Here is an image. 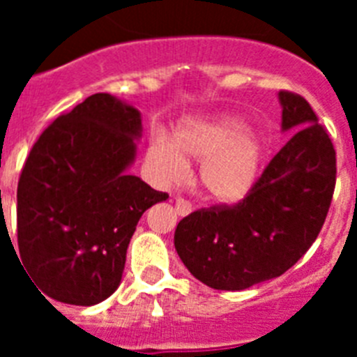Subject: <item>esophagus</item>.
<instances>
[{"instance_id": "34e87169", "label": "esophagus", "mask_w": 357, "mask_h": 357, "mask_svg": "<svg viewBox=\"0 0 357 357\" xmlns=\"http://www.w3.org/2000/svg\"><path fill=\"white\" fill-rule=\"evenodd\" d=\"M175 209H176V213H178V216H188V214L193 211V207H191V204H189V202L182 200V198H176Z\"/></svg>"}]
</instances>
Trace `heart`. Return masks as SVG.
<instances>
[{
    "instance_id": "obj_1",
    "label": "heart",
    "mask_w": 357,
    "mask_h": 357,
    "mask_svg": "<svg viewBox=\"0 0 357 357\" xmlns=\"http://www.w3.org/2000/svg\"><path fill=\"white\" fill-rule=\"evenodd\" d=\"M202 162L200 184L211 200L238 204L259 175L263 141L248 130L241 116L222 114L185 125L172 141L159 137L150 144L146 160L160 185L184 181L188 160Z\"/></svg>"
}]
</instances>
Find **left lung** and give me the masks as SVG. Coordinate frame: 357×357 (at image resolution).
I'll use <instances>...</instances> for the list:
<instances>
[{"instance_id":"obj_1","label":"left lung","mask_w":357,"mask_h":357,"mask_svg":"<svg viewBox=\"0 0 357 357\" xmlns=\"http://www.w3.org/2000/svg\"><path fill=\"white\" fill-rule=\"evenodd\" d=\"M288 143L236 206L182 218L175 248L191 275L214 289L241 291L288 272L313 245L329 213L336 151L304 98L280 91Z\"/></svg>"}]
</instances>
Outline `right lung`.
Wrapping results in <instances>:
<instances>
[{"label": "right lung", "instance_id": "obj_1", "mask_svg": "<svg viewBox=\"0 0 357 357\" xmlns=\"http://www.w3.org/2000/svg\"><path fill=\"white\" fill-rule=\"evenodd\" d=\"M141 134L139 110L96 93L31 148L17 184V245L44 298L94 305L118 289L139 218L168 198L128 173Z\"/></svg>", "mask_w": 357, "mask_h": 357}]
</instances>
